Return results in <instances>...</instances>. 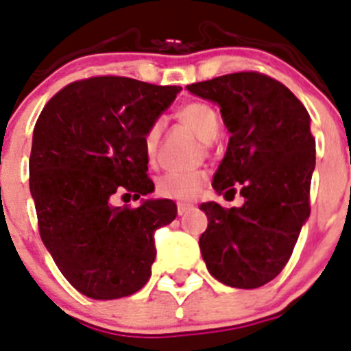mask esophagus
Wrapping results in <instances>:
<instances>
[{"mask_svg":"<svg viewBox=\"0 0 351 351\" xmlns=\"http://www.w3.org/2000/svg\"><path fill=\"white\" fill-rule=\"evenodd\" d=\"M189 209H192V204H189V202H178V215H185Z\"/></svg>","mask_w":351,"mask_h":351,"instance_id":"34e87169","label":"esophagus"}]
</instances>
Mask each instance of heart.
Wrapping results in <instances>:
<instances>
[{
  "mask_svg": "<svg viewBox=\"0 0 351 351\" xmlns=\"http://www.w3.org/2000/svg\"><path fill=\"white\" fill-rule=\"evenodd\" d=\"M176 116H178L180 123L194 131L195 136L202 143H211L220 131V117L206 101H189V104L180 107ZM160 130H162V123H160V119H156L149 124V128L143 133V150H145L149 159L156 156ZM206 180H208V176L201 169L166 173L157 180V194L160 197L175 199V201H192L201 194L206 185Z\"/></svg>",
  "mask_w": 351,
  "mask_h": 351,
  "instance_id": "b5f03b06",
  "label": "heart"
}]
</instances>
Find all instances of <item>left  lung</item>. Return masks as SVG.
<instances>
[{
    "instance_id": "8db88e82",
    "label": "left lung",
    "mask_w": 351,
    "mask_h": 351,
    "mask_svg": "<svg viewBox=\"0 0 351 351\" xmlns=\"http://www.w3.org/2000/svg\"><path fill=\"white\" fill-rule=\"evenodd\" d=\"M186 90L220 106L230 131L213 189L241 192V208L202 202L208 228L199 239L209 274L237 289L275 279L289 261L310 216L315 138L310 116L293 91L256 71L234 72L189 84Z\"/></svg>"
}]
</instances>
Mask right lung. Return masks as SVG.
Returning <instances> with one entry per match:
<instances>
[{
    "mask_svg": "<svg viewBox=\"0 0 351 351\" xmlns=\"http://www.w3.org/2000/svg\"><path fill=\"white\" fill-rule=\"evenodd\" d=\"M180 90L93 76L62 88L36 121L29 185L39 235L84 296L117 300L150 279L154 230L175 220L176 204L162 199L131 208L112 199L154 191L143 133Z\"/></svg>",
    "mask_w": 351,
    "mask_h": 351,
    "instance_id": "1",
    "label": "right lung"
}]
</instances>
